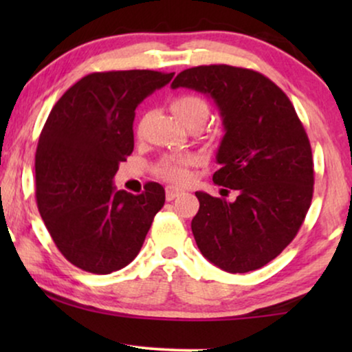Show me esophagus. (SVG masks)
Returning a JSON list of instances; mask_svg holds the SVG:
<instances>
[{"mask_svg": "<svg viewBox=\"0 0 352 352\" xmlns=\"http://www.w3.org/2000/svg\"><path fill=\"white\" fill-rule=\"evenodd\" d=\"M181 194H182V190L177 189V187H175V186H168L166 187V200L168 201L175 200L176 197H179Z\"/></svg>", "mask_w": 352, "mask_h": 352, "instance_id": "obj_1", "label": "esophagus"}]
</instances>
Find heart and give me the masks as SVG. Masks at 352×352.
Returning a JSON list of instances; mask_svg holds the SVG:
<instances>
[{
    "instance_id": "obj_1",
    "label": "heart",
    "mask_w": 352,
    "mask_h": 352,
    "mask_svg": "<svg viewBox=\"0 0 352 352\" xmlns=\"http://www.w3.org/2000/svg\"><path fill=\"white\" fill-rule=\"evenodd\" d=\"M171 109L186 126L194 123L204 124L206 117H208V105L200 96L195 94L176 96L171 102ZM192 162H194V158L189 155L165 157L155 165V175L171 182H184L189 176L187 166L192 165Z\"/></svg>"
}]
</instances>
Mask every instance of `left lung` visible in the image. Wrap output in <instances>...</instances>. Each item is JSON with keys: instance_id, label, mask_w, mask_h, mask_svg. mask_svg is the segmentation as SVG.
Returning <instances> with one entry per match:
<instances>
[{"instance_id": "left-lung-1", "label": "left lung", "mask_w": 352, "mask_h": 352, "mask_svg": "<svg viewBox=\"0 0 352 352\" xmlns=\"http://www.w3.org/2000/svg\"><path fill=\"white\" fill-rule=\"evenodd\" d=\"M181 86L218 105L226 134L213 181L226 194L237 192L234 201L195 192L197 247L226 272L266 266L295 239L311 206L314 162L305 126L287 94L259 72L199 65L171 83Z\"/></svg>"}]
</instances>
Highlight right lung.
<instances>
[{"label":"right lung","instance_id":"1","mask_svg":"<svg viewBox=\"0 0 352 352\" xmlns=\"http://www.w3.org/2000/svg\"><path fill=\"white\" fill-rule=\"evenodd\" d=\"M175 74L94 72L57 100L38 141L36 205L56 247L74 266L110 274L138 256L165 189L139 195L112 184L134 148V110Z\"/></svg>","mask_w":352,"mask_h":352}]
</instances>
